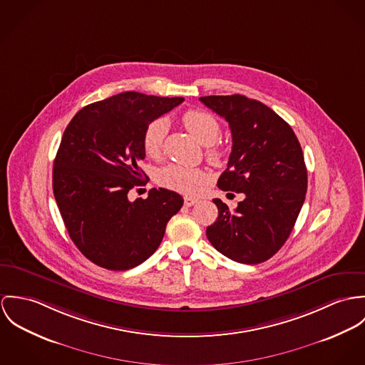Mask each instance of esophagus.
<instances>
[{
  "label": "esophagus",
  "instance_id": "34e87169",
  "mask_svg": "<svg viewBox=\"0 0 365 365\" xmlns=\"http://www.w3.org/2000/svg\"><path fill=\"white\" fill-rule=\"evenodd\" d=\"M197 202H199V199H196V197H185V205L186 207H190V205H193Z\"/></svg>",
  "mask_w": 365,
  "mask_h": 365
}]
</instances>
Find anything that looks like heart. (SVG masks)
I'll list each match as a JSON object with an SVG mask.
<instances>
[{
	"label": "heart",
	"instance_id": "obj_1",
	"mask_svg": "<svg viewBox=\"0 0 365 365\" xmlns=\"http://www.w3.org/2000/svg\"><path fill=\"white\" fill-rule=\"evenodd\" d=\"M185 127L205 145V155L208 161L220 163L222 161L225 151L217 138L221 133V124L218 119L202 109H190L182 115ZM168 124L163 119H154L148 123L143 134V147L148 157H158L163 150L165 134ZM160 183L175 192L193 195L208 182V173L199 168H187L183 165H168L160 172Z\"/></svg>",
	"mask_w": 365,
	"mask_h": 365
}]
</instances>
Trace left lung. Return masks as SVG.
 <instances>
[{
  "label": "left lung",
  "instance_id": "obj_1",
  "mask_svg": "<svg viewBox=\"0 0 365 365\" xmlns=\"http://www.w3.org/2000/svg\"><path fill=\"white\" fill-rule=\"evenodd\" d=\"M231 128L232 151L217 185L243 193L230 210L220 199L207 238L224 256L246 264L266 262L288 240L305 200L308 175L289 124L259 101L243 95L202 96Z\"/></svg>",
  "mask_w": 365,
  "mask_h": 365
}]
</instances>
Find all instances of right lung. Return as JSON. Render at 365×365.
Instances as JSON below:
<instances>
[{"label": "right lung", "instance_id": "obj_1", "mask_svg": "<svg viewBox=\"0 0 365 365\" xmlns=\"http://www.w3.org/2000/svg\"><path fill=\"white\" fill-rule=\"evenodd\" d=\"M183 101L122 92L82 108L67 125L53 166V193L70 238L92 263L108 270L141 264L182 208V196L163 187L134 202L127 193L145 176L138 163L145 158L147 124Z\"/></svg>", "mask_w": 365, "mask_h": 365}]
</instances>
